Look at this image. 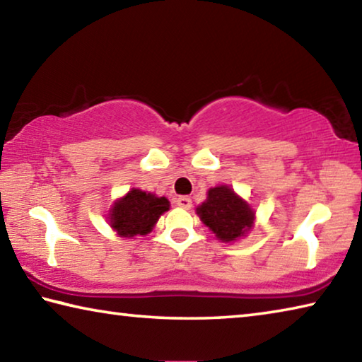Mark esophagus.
I'll list each match as a JSON object with an SVG mask.
<instances>
[{
    "instance_id": "esophagus-1",
    "label": "esophagus",
    "mask_w": 362,
    "mask_h": 362,
    "mask_svg": "<svg viewBox=\"0 0 362 362\" xmlns=\"http://www.w3.org/2000/svg\"><path fill=\"white\" fill-rule=\"evenodd\" d=\"M175 204L182 207V209H189V207H192V198H188V196H180V198L175 199Z\"/></svg>"
}]
</instances>
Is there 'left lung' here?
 Returning a JSON list of instances; mask_svg holds the SVG:
<instances>
[{
    "instance_id": "1",
    "label": "left lung",
    "mask_w": 362,
    "mask_h": 362,
    "mask_svg": "<svg viewBox=\"0 0 362 362\" xmlns=\"http://www.w3.org/2000/svg\"><path fill=\"white\" fill-rule=\"evenodd\" d=\"M196 214L222 243L243 240L255 225V211L230 185L207 189V198L196 207Z\"/></svg>"
}]
</instances>
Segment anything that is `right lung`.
Listing matches in <instances>:
<instances>
[{
    "mask_svg": "<svg viewBox=\"0 0 362 362\" xmlns=\"http://www.w3.org/2000/svg\"><path fill=\"white\" fill-rule=\"evenodd\" d=\"M169 207L170 203L166 196L131 188L124 196L115 199L110 207L108 225L118 236L134 240L136 236L148 235Z\"/></svg>",
    "mask_w": 362,
    "mask_h": 362,
    "instance_id": "add662e5",
    "label": "right lung"
}]
</instances>
